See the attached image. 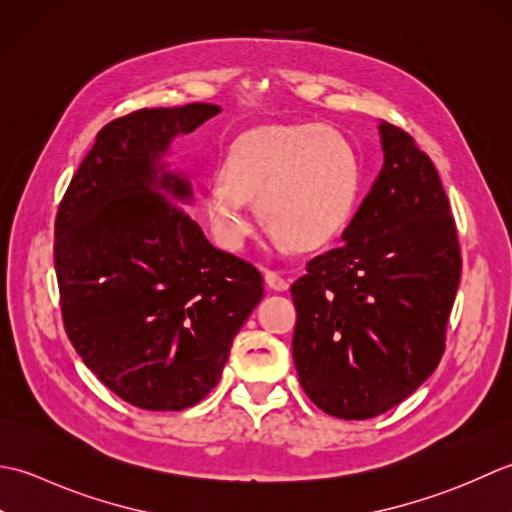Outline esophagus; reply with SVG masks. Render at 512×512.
Listing matches in <instances>:
<instances>
[{
  "instance_id": "34e87169",
  "label": "esophagus",
  "mask_w": 512,
  "mask_h": 512,
  "mask_svg": "<svg viewBox=\"0 0 512 512\" xmlns=\"http://www.w3.org/2000/svg\"><path fill=\"white\" fill-rule=\"evenodd\" d=\"M265 283L269 289H276V291L289 289V280L285 276H280L278 271H265Z\"/></svg>"
}]
</instances>
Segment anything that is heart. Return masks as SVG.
Here are the masks:
<instances>
[{
	"label": "heart",
	"instance_id": "b5f03b06",
	"mask_svg": "<svg viewBox=\"0 0 512 512\" xmlns=\"http://www.w3.org/2000/svg\"><path fill=\"white\" fill-rule=\"evenodd\" d=\"M358 165L349 143L320 123L265 125L238 139L225 179L205 192V214L218 243L243 245L252 234L249 203H260L271 234L296 249L333 241L356 210Z\"/></svg>",
	"mask_w": 512,
	"mask_h": 512
}]
</instances>
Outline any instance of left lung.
Returning a JSON list of instances; mask_svg holds the SVG:
<instances>
[{
  "label": "left lung",
  "instance_id": "obj_1",
  "mask_svg": "<svg viewBox=\"0 0 512 512\" xmlns=\"http://www.w3.org/2000/svg\"><path fill=\"white\" fill-rule=\"evenodd\" d=\"M380 137L384 165L342 245L291 285L298 380L340 420L393 409L435 371L462 271L433 161L387 121Z\"/></svg>",
  "mask_w": 512,
  "mask_h": 512
}]
</instances>
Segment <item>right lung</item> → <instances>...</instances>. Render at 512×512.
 <instances>
[{"label":"right lung","instance_id":"right-lung-1","mask_svg":"<svg viewBox=\"0 0 512 512\" xmlns=\"http://www.w3.org/2000/svg\"><path fill=\"white\" fill-rule=\"evenodd\" d=\"M212 103L143 108L110 121L55 221L61 316L72 347L110 391L148 411L210 393L232 340L263 298V276L216 249L183 206L192 185L161 159Z\"/></svg>","mask_w":512,"mask_h":512}]
</instances>
